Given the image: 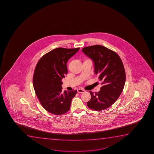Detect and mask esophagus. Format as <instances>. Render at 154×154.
I'll return each instance as SVG.
<instances>
[{
    "label": "esophagus",
    "mask_w": 154,
    "mask_h": 154,
    "mask_svg": "<svg viewBox=\"0 0 154 154\" xmlns=\"http://www.w3.org/2000/svg\"><path fill=\"white\" fill-rule=\"evenodd\" d=\"M85 92V91L82 89L79 88L77 89V93H84Z\"/></svg>",
    "instance_id": "esophagus-1"
}]
</instances>
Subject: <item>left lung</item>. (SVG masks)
<instances>
[{"label": "left lung", "instance_id": "1", "mask_svg": "<svg viewBox=\"0 0 154 154\" xmlns=\"http://www.w3.org/2000/svg\"><path fill=\"white\" fill-rule=\"evenodd\" d=\"M82 51L93 60L95 74L103 85L98 93L89 91L91 99L87 105L97 111L107 109L117 100L124 87L126 74L122 59L116 52L98 45L84 47Z\"/></svg>", "mask_w": 154, "mask_h": 154}]
</instances>
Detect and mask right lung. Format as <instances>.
Instances as JSON below:
<instances>
[{"instance_id":"obj_1","label":"right lung","mask_w":154,"mask_h":154,"mask_svg":"<svg viewBox=\"0 0 154 154\" xmlns=\"http://www.w3.org/2000/svg\"><path fill=\"white\" fill-rule=\"evenodd\" d=\"M79 48H57L44 55L36 65L33 86L45 109L59 115L68 112L77 91H62L61 79L67 74V62Z\"/></svg>"}]
</instances>
